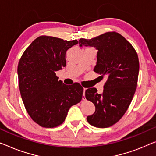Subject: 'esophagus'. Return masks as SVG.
<instances>
[{
    "mask_svg": "<svg viewBox=\"0 0 156 156\" xmlns=\"http://www.w3.org/2000/svg\"><path fill=\"white\" fill-rule=\"evenodd\" d=\"M85 90H86V88H83V100H85Z\"/></svg>",
    "mask_w": 156,
    "mask_h": 156,
    "instance_id": "esophagus-1",
    "label": "esophagus"
}]
</instances>
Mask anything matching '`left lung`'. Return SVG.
Masks as SVG:
<instances>
[{"mask_svg":"<svg viewBox=\"0 0 156 156\" xmlns=\"http://www.w3.org/2000/svg\"><path fill=\"white\" fill-rule=\"evenodd\" d=\"M79 45L92 46L98 50L94 71L106 78L104 91L95 87L85 91V97L95 106V112L87 118L92 126L106 128L115 124L125 114L137 86L139 70L138 55L122 35L106 32L92 39L80 38Z\"/></svg>","mask_w":156,"mask_h":156,"instance_id":"8db88e82","label":"left lung"}]
</instances>
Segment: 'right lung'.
<instances>
[{"instance_id": "add662e5", "label": "right lung", "mask_w": 156, "mask_h": 156, "mask_svg": "<svg viewBox=\"0 0 156 156\" xmlns=\"http://www.w3.org/2000/svg\"><path fill=\"white\" fill-rule=\"evenodd\" d=\"M78 43L41 36L20 58L17 73L23 103L30 117L41 127L62 124L69 108L82 99V86L78 83L64 85L55 73L66 66V51Z\"/></svg>"}]
</instances>
